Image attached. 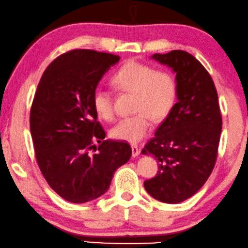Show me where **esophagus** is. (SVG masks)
<instances>
[{"mask_svg":"<svg viewBox=\"0 0 248 248\" xmlns=\"http://www.w3.org/2000/svg\"><path fill=\"white\" fill-rule=\"evenodd\" d=\"M131 151H132V156H134V157L139 155V148L137 145H135V144L131 145Z\"/></svg>","mask_w":248,"mask_h":248,"instance_id":"1","label":"esophagus"}]
</instances>
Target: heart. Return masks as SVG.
<instances>
[{"mask_svg":"<svg viewBox=\"0 0 248 248\" xmlns=\"http://www.w3.org/2000/svg\"><path fill=\"white\" fill-rule=\"evenodd\" d=\"M111 82L118 90L136 94L134 109L137 113L121 119L110 131L111 137L118 140L139 141L151 130L153 118L165 119L175 106L177 83L169 71H156L151 65L130 61L114 73ZM92 106L101 119L112 120V97L107 90L93 91Z\"/></svg>","mask_w":248,"mask_h":248,"instance_id":"b5f03b06","label":"heart"}]
</instances>
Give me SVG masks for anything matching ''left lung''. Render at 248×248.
Masks as SVG:
<instances>
[{
	"label": "left lung",
	"instance_id": "1",
	"mask_svg": "<svg viewBox=\"0 0 248 248\" xmlns=\"http://www.w3.org/2000/svg\"><path fill=\"white\" fill-rule=\"evenodd\" d=\"M152 58L176 74L177 102L141 151L158 160L157 174L144 186L156 200L179 203L201 189L215 167L222 127L218 94L207 69L186 51Z\"/></svg>",
	"mask_w": 248,
	"mask_h": 248
}]
</instances>
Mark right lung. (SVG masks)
<instances>
[{
  "label": "right lung",
  "mask_w": 248,
  "mask_h": 248,
  "mask_svg": "<svg viewBox=\"0 0 248 248\" xmlns=\"http://www.w3.org/2000/svg\"><path fill=\"white\" fill-rule=\"evenodd\" d=\"M119 59L90 49L67 51L46 68L34 94L30 131L37 163L51 189L73 203L106 193L118 167L131 157L128 142L104 140L92 106L93 91Z\"/></svg>",
  "instance_id": "right-lung-1"
}]
</instances>
